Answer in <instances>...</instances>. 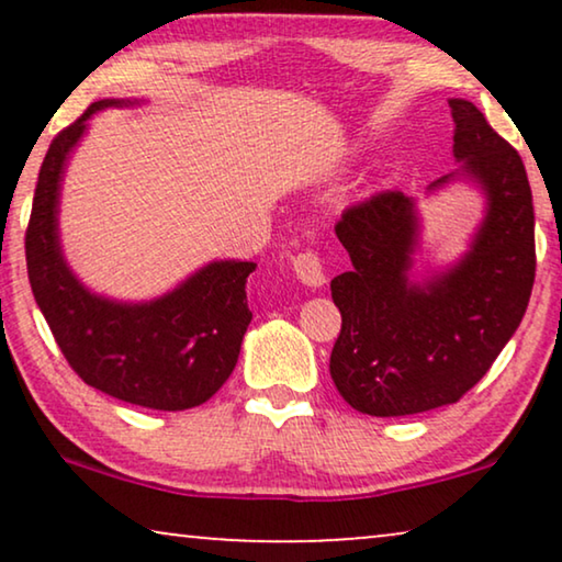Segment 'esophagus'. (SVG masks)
Instances as JSON below:
<instances>
[{"instance_id": "esophagus-1", "label": "esophagus", "mask_w": 562, "mask_h": 562, "mask_svg": "<svg viewBox=\"0 0 562 562\" xmlns=\"http://www.w3.org/2000/svg\"><path fill=\"white\" fill-rule=\"evenodd\" d=\"M291 266H294L296 279L302 281L304 286H312V289L325 286V268H322V260L314 250L299 252V256H294V260H291Z\"/></svg>"}]
</instances>
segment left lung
<instances>
[{
    "instance_id": "left-lung-1",
    "label": "left lung",
    "mask_w": 562,
    "mask_h": 562,
    "mask_svg": "<svg viewBox=\"0 0 562 562\" xmlns=\"http://www.w3.org/2000/svg\"><path fill=\"white\" fill-rule=\"evenodd\" d=\"M458 176L486 196L471 250L448 271L412 281L419 212L402 191H381L342 212L335 233L350 271L335 276L342 329L329 375L352 409L406 417L456 404L479 383L525 317L535 283V206L519 153L468 99H450Z\"/></svg>"
}]
</instances>
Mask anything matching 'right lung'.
<instances>
[{"instance_id": "1", "label": "right lung", "mask_w": 562, "mask_h": 562, "mask_svg": "<svg viewBox=\"0 0 562 562\" xmlns=\"http://www.w3.org/2000/svg\"><path fill=\"white\" fill-rule=\"evenodd\" d=\"M102 99L56 135L37 176L25 233L27 276L35 302L79 379L120 402L181 412L204 404L229 379L252 312L245 281L250 260H212L153 302H114L91 294L68 268L58 237V196L66 160L87 133Z\"/></svg>"}]
</instances>
